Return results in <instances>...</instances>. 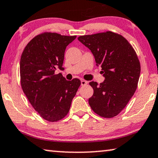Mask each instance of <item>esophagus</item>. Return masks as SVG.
Here are the masks:
<instances>
[{
  "label": "esophagus",
  "mask_w": 158,
  "mask_h": 158,
  "mask_svg": "<svg viewBox=\"0 0 158 158\" xmlns=\"http://www.w3.org/2000/svg\"><path fill=\"white\" fill-rule=\"evenodd\" d=\"M87 84H88V81H86V80L82 79L81 81V86H85V85H86Z\"/></svg>",
  "instance_id": "1"
}]
</instances>
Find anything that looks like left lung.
<instances>
[{"label":"left lung","instance_id":"1","mask_svg":"<svg viewBox=\"0 0 158 158\" xmlns=\"http://www.w3.org/2000/svg\"><path fill=\"white\" fill-rule=\"evenodd\" d=\"M78 40L93 53L105 77L100 84L89 83L94 89L89 105L98 116L106 118L116 116L137 89L140 64L135 51L125 37L110 31L82 35Z\"/></svg>","mask_w":158,"mask_h":158}]
</instances>
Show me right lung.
I'll return each instance as SVG.
<instances>
[{
  "instance_id": "add662e5",
  "label": "right lung",
  "mask_w": 158,
  "mask_h": 158,
  "mask_svg": "<svg viewBox=\"0 0 158 158\" xmlns=\"http://www.w3.org/2000/svg\"><path fill=\"white\" fill-rule=\"evenodd\" d=\"M77 36L43 32L28 42L20 57V83L30 104L42 118L56 122L67 116L81 81H67L62 70L64 52Z\"/></svg>"
}]
</instances>
